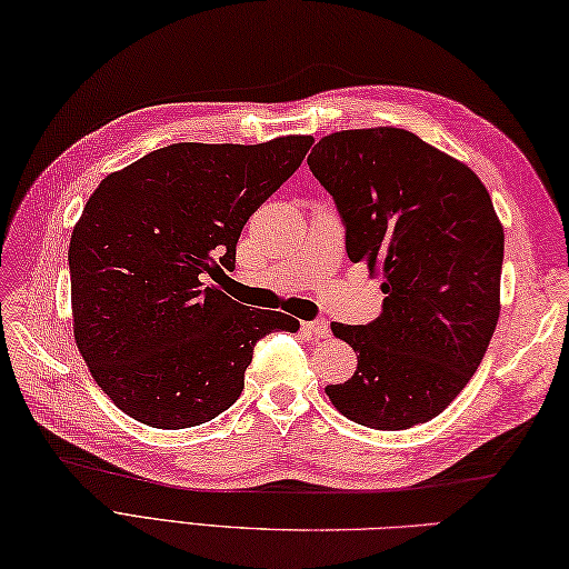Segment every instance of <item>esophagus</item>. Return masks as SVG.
I'll use <instances>...</instances> for the list:
<instances>
[{
  "instance_id": "34e87169",
  "label": "esophagus",
  "mask_w": 569,
  "mask_h": 569,
  "mask_svg": "<svg viewBox=\"0 0 569 569\" xmlns=\"http://www.w3.org/2000/svg\"><path fill=\"white\" fill-rule=\"evenodd\" d=\"M301 328H303V332H307V336L313 338V340L328 338V332H330V326H328L326 321H307Z\"/></svg>"
}]
</instances>
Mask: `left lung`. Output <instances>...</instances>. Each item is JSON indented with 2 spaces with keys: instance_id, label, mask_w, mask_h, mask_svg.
<instances>
[{
  "instance_id": "8db88e82",
  "label": "left lung",
  "mask_w": 569,
  "mask_h": 569,
  "mask_svg": "<svg viewBox=\"0 0 569 569\" xmlns=\"http://www.w3.org/2000/svg\"><path fill=\"white\" fill-rule=\"evenodd\" d=\"M345 227L352 262L383 272L367 326L330 323L357 352L326 386L357 425L408 429L437 418L480 367L500 318L505 231L466 163L400 128L342 130L307 159Z\"/></svg>"
}]
</instances>
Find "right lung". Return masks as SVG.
<instances>
[{"mask_svg": "<svg viewBox=\"0 0 569 569\" xmlns=\"http://www.w3.org/2000/svg\"><path fill=\"white\" fill-rule=\"evenodd\" d=\"M313 142H178L110 173L69 241L74 340L101 391L137 422L183 429L237 403L260 338L292 316L246 309L207 277Z\"/></svg>", "mask_w": 569, "mask_h": 569, "instance_id": "1", "label": "right lung"}]
</instances>
